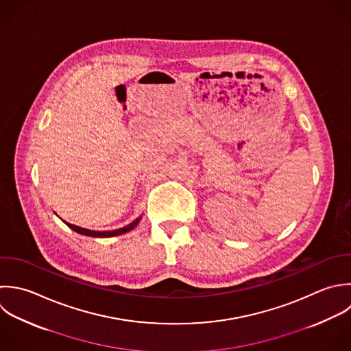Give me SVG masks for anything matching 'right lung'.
Returning <instances> with one entry per match:
<instances>
[{
    "label": "right lung",
    "mask_w": 351,
    "mask_h": 351,
    "mask_svg": "<svg viewBox=\"0 0 351 351\" xmlns=\"http://www.w3.org/2000/svg\"><path fill=\"white\" fill-rule=\"evenodd\" d=\"M141 217H138L136 220H134L131 224L123 227V228H119V230H113V231H91V230H87V228H82V227H77V226H73V224H69L66 221H64L71 230H73L77 234H82V235H86V237H93V238H110V237H117V235H121V234H125L128 231H131L132 228H135L139 223Z\"/></svg>",
    "instance_id": "add662e5"
}]
</instances>
